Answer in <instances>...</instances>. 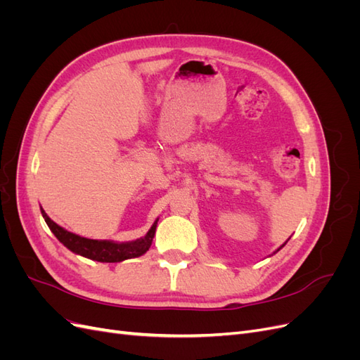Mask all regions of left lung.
I'll return each mask as SVG.
<instances>
[{"label": "left lung", "instance_id": "left-lung-1", "mask_svg": "<svg viewBox=\"0 0 360 360\" xmlns=\"http://www.w3.org/2000/svg\"><path fill=\"white\" fill-rule=\"evenodd\" d=\"M282 246H284V245H282Z\"/></svg>", "mask_w": 360, "mask_h": 360}]
</instances>
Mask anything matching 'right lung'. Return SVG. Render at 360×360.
Here are the masks:
<instances>
[{"mask_svg": "<svg viewBox=\"0 0 360 360\" xmlns=\"http://www.w3.org/2000/svg\"><path fill=\"white\" fill-rule=\"evenodd\" d=\"M40 210L43 217H45V222L48 224L49 230L56 234V237L64 246L70 249L75 254L94 261H101V263H120V261L146 254L148 248L151 246V242H153L158 225V222H155L153 226L148 230V233L135 242L115 243L110 240H93V238H85L64 230V228L51 221V217L45 213V210Z\"/></svg>", "mask_w": 360, "mask_h": 360, "instance_id": "add662e5", "label": "right lung"}]
</instances>
